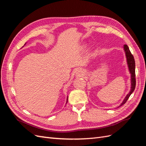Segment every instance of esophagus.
<instances>
[{
  "instance_id": "esophagus-1",
  "label": "esophagus",
  "mask_w": 146,
  "mask_h": 146,
  "mask_svg": "<svg viewBox=\"0 0 146 146\" xmlns=\"http://www.w3.org/2000/svg\"><path fill=\"white\" fill-rule=\"evenodd\" d=\"M83 74H84V72H83V70H82V69H78L77 70V71H76V75H77L78 76H83Z\"/></svg>"
}]
</instances>
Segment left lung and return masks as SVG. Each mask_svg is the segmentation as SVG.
Listing matches in <instances>:
<instances>
[{
	"label": "left lung",
	"mask_w": 146,
	"mask_h": 146,
	"mask_svg": "<svg viewBox=\"0 0 146 146\" xmlns=\"http://www.w3.org/2000/svg\"><path fill=\"white\" fill-rule=\"evenodd\" d=\"M123 50H124L125 54V56H126V59H127V63L128 65V68H129V70L131 74V88H130V90L129 93L127 94V95L125 96V98L123 100L121 104V105L118 106V107H120L121 106L123 105L124 104L128 99L129 98V97L130 95L132 94L135 90V86H136V79H135V61L134 57L131 54V52L130 51V49L129 47H128L127 45L124 44L123 45Z\"/></svg>",
	"instance_id": "1"
}]
</instances>
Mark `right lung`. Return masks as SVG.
<instances>
[{
  "mask_svg": "<svg viewBox=\"0 0 146 146\" xmlns=\"http://www.w3.org/2000/svg\"><path fill=\"white\" fill-rule=\"evenodd\" d=\"M25 44H26V43H25ZM25 44H24V45H25ZM68 97L67 98V101H66V104L68 103Z\"/></svg>",
  "mask_w": 146,
  "mask_h": 146,
  "instance_id": "obj_1",
  "label": "right lung"
}]
</instances>
